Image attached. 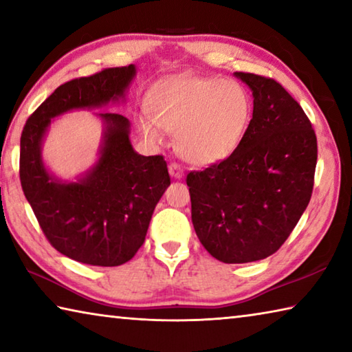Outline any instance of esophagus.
Listing matches in <instances>:
<instances>
[{
	"instance_id": "obj_1",
	"label": "esophagus",
	"mask_w": 352,
	"mask_h": 352,
	"mask_svg": "<svg viewBox=\"0 0 352 352\" xmlns=\"http://www.w3.org/2000/svg\"><path fill=\"white\" fill-rule=\"evenodd\" d=\"M169 174H170L172 178H177V180H180V178H183V175H184L183 174V169L178 164H175V163L169 164Z\"/></svg>"
}]
</instances>
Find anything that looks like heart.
<instances>
[{
	"label": "heart",
	"instance_id": "b5f03b06",
	"mask_svg": "<svg viewBox=\"0 0 352 352\" xmlns=\"http://www.w3.org/2000/svg\"><path fill=\"white\" fill-rule=\"evenodd\" d=\"M148 116L140 130L153 144L175 133V147L190 164L210 166L230 158L242 144L252 119V98L239 80L180 74L155 83Z\"/></svg>",
	"mask_w": 352,
	"mask_h": 352
}]
</instances>
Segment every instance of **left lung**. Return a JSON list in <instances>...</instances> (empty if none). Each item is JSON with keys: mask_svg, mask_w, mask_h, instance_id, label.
Listing matches in <instances>:
<instances>
[{"mask_svg": "<svg viewBox=\"0 0 352 352\" xmlns=\"http://www.w3.org/2000/svg\"><path fill=\"white\" fill-rule=\"evenodd\" d=\"M253 94V118L225 162L189 172L197 237L225 264L265 259L306 211L317 166V136L300 104L267 77L234 73Z\"/></svg>", "mask_w": 352, "mask_h": 352, "instance_id": "obj_1", "label": "left lung"}]
</instances>
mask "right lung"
<instances>
[{
    "instance_id": "1",
    "label": "right lung",
    "mask_w": 352,
    "mask_h": 352,
    "mask_svg": "<svg viewBox=\"0 0 352 352\" xmlns=\"http://www.w3.org/2000/svg\"><path fill=\"white\" fill-rule=\"evenodd\" d=\"M135 65L69 80L35 110L20 140V180L26 199L57 252L82 264H126L144 243L155 206L170 184L162 155L144 157L130 142V121L94 113L102 122L98 160L76 180L46 168L41 148L54 118L126 100Z\"/></svg>"
}]
</instances>
